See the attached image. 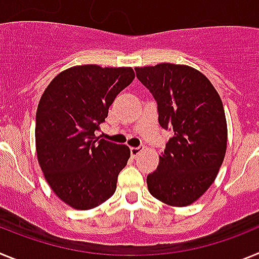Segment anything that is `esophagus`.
Here are the masks:
<instances>
[{"label":"esophagus","instance_id":"34e87169","mask_svg":"<svg viewBox=\"0 0 259 259\" xmlns=\"http://www.w3.org/2000/svg\"><path fill=\"white\" fill-rule=\"evenodd\" d=\"M143 150V148L141 146H137V148H131V155L132 157H137V155L140 154V152Z\"/></svg>","mask_w":259,"mask_h":259}]
</instances>
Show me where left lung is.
Returning a JSON list of instances; mask_svg holds the SVG:
<instances>
[{
	"label": "left lung",
	"instance_id": "8db88e82",
	"mask_svg": "<svg viewBox=\"0 0 259 259\" xmlns=\"http://www.w3.org/2000/svg\"><path fill=\"white\" fill-rule=\"evenodd\" d=\"M136 76L157 101L158 122L174 136L146 178L148 189L170 206H188L218 175L227 149L223 104L196 68L174 63L136 67Z\"/></svg>",
	"mask_w": 259,
	"mask_h": 259
}]
</instances>
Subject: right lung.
Instances as JSON below:
<instances>
[{
    "instance_id": "obj_1",
    "label": "right lung",
    "mask_w": 259,
    "mask_h": 259,
    "mask_svg": "<svg viewBox=\"0 0 259 259\" xmlns=\"http://www.w3.org/2000/svg\"><path fill=\"white\" fill-rule=\"evenodd\" d=\"M134 79L131 67L75 66L57 75L41 96L35 130L38 164L68 206L93 209L115 192L131 152L95 132Z\"/></svg>"
}]
</instances>
